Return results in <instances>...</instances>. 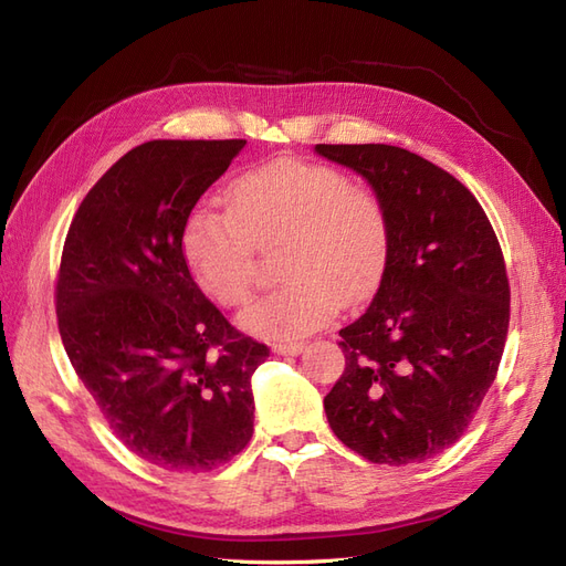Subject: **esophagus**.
<instances>
[{
  "label": "esophagus",
  "instance_id": "1",
  "mask_svg": "<svg viewBox=\"0 0 566 566\" xmlns=\"http://www.w3.org/2000/svg\"><path fill=\"white\" fill-rule=\"evenodd\" d=\"M304 349V342H281V345H273V354L283 356H297Z\"/></svg>",
  "mask_w": 566,
  "mask_h": 566
}]
</instances>
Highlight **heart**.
<instances>
[{
    "label": "heart",
    "instance_id": "1",
    "mask_svg": "<svg viewBox=\"0 0 566 566\" xmlns=\"http://www.w3.org/2000/svg\"><path fill=\"white\" fill-rule=\"evenodd\" d=\"M229 210L198 202L181 231L188 271L227 310L254 293V250H276L279 290L243 314L254 335L297 339L323 328L337 306L368 300L391 254V217L370 186L337 167L283 158L229 184Z\"/></svg>",
    "mask_w": 566,
    "mask_h": 566
}]
</instances>
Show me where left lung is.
<instances>
[{
	"mask_svg": "<svg viewBox=\"0 0 566 566\" xmlns=\"http://www.w3.org/2000/svg\"><path fill=\"white\" fill-rule=\"evenodd\" d=\"M356 169L391 217L368 312L339 331L345 370L323 406L335 437L380 465L424 462L468 430L495 380L510 323L499 238L447 169L387 144H318Z\"/></svg>",
	"mask_w": 566,
	"mask_h": 566,
	"instance_id": "left-lung-1",
	"label": "left lung"
}]
</instances>
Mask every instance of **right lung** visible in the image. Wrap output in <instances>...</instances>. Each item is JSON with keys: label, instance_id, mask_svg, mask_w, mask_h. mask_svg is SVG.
I'll list each match as a JSON object with an SVG mask.
<instances>
[{"label": "right lung", "instance_id": "add662e5", "mask_svg": "<svg viewBox=\"0 0 566 566\" xmlns=\"http://www.w3.org/2000/svg\"><path fill=\"white\" fill-rule=\"evenodd\" d=\"M243 139H158L125 153L84 196L56 276L67 358L125 447L198 474L252 437L250 378L269 347L202 295L181 252L184 221Z\"/></svg>", "mask_w": 566, "mask_h": 566}]
</instances>
